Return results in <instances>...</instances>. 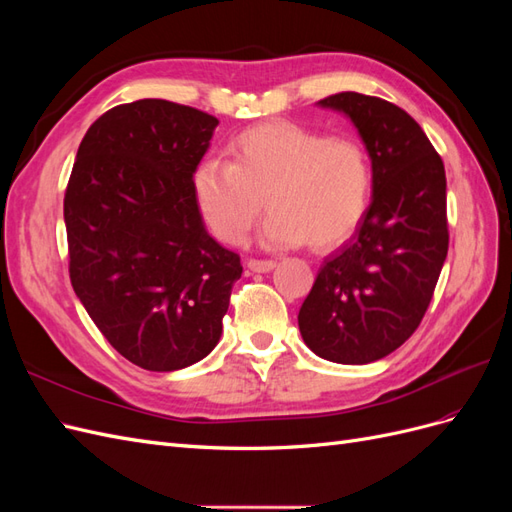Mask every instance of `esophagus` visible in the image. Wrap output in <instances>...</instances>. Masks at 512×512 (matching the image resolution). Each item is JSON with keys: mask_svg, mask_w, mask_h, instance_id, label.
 <instances>
[{"mask_svg": "<svg viewBox=\"0 0 512 512\" xmlns=\"http://www.w3.org/2000/svg\"><path fill=\"white\" fill-rule=\"evenodd\" d=\"M247 269L254 271V273H269L275 269V262L273 260H256V258H250L247 260Z\"/></svg>", "mask_w": 512, "mask_h": 512, "instance_id": "esophagus-1", "label": "esophagus"}]
</instances>
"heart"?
<instances>
[{"label":"heart","instance_id":"heart-1","mask_svg":"<svg viewBox=\"0 0 512 512\" xmlns=\"http://www.w3.org/2000/svg\"><path fill=\"white\" fill-rule=\"evenodd\" d=\"M228 151L230 164L205 160L192 175L196 207L222 243H243L265 205L271 215L262 243L269 247L309 241L312 250L327 252L363 222L371 166L354 138L271 121L241 132Z\"/></svg>","mask_w":512,"mask_h":512}]
</instances>
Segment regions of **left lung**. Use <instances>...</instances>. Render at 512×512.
Listing matches in <instances>:
<instances>
[{"label":"left lung","instance_id":"8db88e82","mask_svg":"<svg viewBox=\"0 0 512 512\" xmlns=\"http://www.w3.org/2000/svg\"><path fill=\"white\" fill-rule=\"evenodd\" d=\"M346 115L371 160V203L348 243L324 258L299 309L320 359L365 365L421 324L448 252L446 175L423 128L399 106L342 91L318 102Z\"/></svg>","mask_w":512,"mask_h":512}]
</instances>
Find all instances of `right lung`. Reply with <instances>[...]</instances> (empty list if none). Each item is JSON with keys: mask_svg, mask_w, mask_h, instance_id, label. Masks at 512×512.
Returning <instances> with one entry per match:
<instances>
[{"mask_svg": "<svg viewBox=\"0 0 512 512\" xmlns=\"http://www.w3.org/2000/svg\"><path fill=\"white\" fill-rule=\"evenodd\" d=\"M218 123L168 100L121 104L91 123L72 166V288L108 344L149 371L183 369L218 346L243 273L192 190Z\"/></svg>", "mask_w": 512, "mask_h": 512, "instance_id": "add662e5", "label": "right lung"}]
</instances>
